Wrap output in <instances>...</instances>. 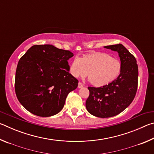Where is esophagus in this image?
I'll list each match as a JSON object with an SVG mask.
<instances>
[{
  "label": "esophagus",
  "instance_id": "34e87169",
  "mask_svg": "<svg viewBox=\"0 0 154 154\" xmlns=\"http://www.w3.org/2000/svg\"><path fill=\"white\" fill-rule=\"evenodd\" d=\"M83 86H84V85H83L82 83H81V82L78 83V88H82V87H83Z\"/></svg>",
  "mask_w": 154,
  "mask_h": 154
}]
</instances>
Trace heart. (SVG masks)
Instances as JSON below:
<instances>
[{
  "instance_id": "heart-1",
  "label": "heart",
  "mask_w": 154,
  "mask_h": 154,
  "mask_svg": "<svg viewBox=\"0 0 154 154\" xmlns=\"http://www.w3.org/2000/svg\"><path fill=\"white\" fill-rule=\"evenodd\" d=\"M69 71L74 77H83L88 74L94 85L103 86L119 76L121 62L108 54L95 52L85 55L82 58L75 57L71 62Z\"/></svg>"
}]
</instances>
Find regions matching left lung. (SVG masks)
Masks as SVG:
<instances>
[{
    "label": "left lung",
    "instance_id": "obj_1",
    "mask_svg": "<svg viewBox=\"0 0 154 154\" xmlns=\"http://www.w3.org/2000/svg\"><path fill=\"white\" fill-rule=\"evenodd\" d=\"M118 52L121 72L116 79L103 86L88 87L90 95L85 106L90 114L98 118H110L120 113L134 100L138 86V65L135 57L122 45L105 46Z\"/></svg>",
    "mask_w": 154,
    "mask_h": 154
}]
</instances>
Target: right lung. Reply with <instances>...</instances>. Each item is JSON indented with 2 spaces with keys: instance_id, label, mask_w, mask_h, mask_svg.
<instances>
[{
  "instance_id": "add662e5",
  "label": "right lung",
  "mask_w": 154,
  "mask_h": 154,
  "mask_svg": "<svg viewBox=\"0 0 154 154\" xmlns=\"http://www.w3.org/2000/svg\"><path fill=\"white\" fill-rule=\"evenodd\" d=\"M69 50L51 45L31 47L18 62L15 90L22 106L40 117L54 116L64 105L69 93L75 90L78 80L69 73Z\"/></svg>"
}]
</instances>
